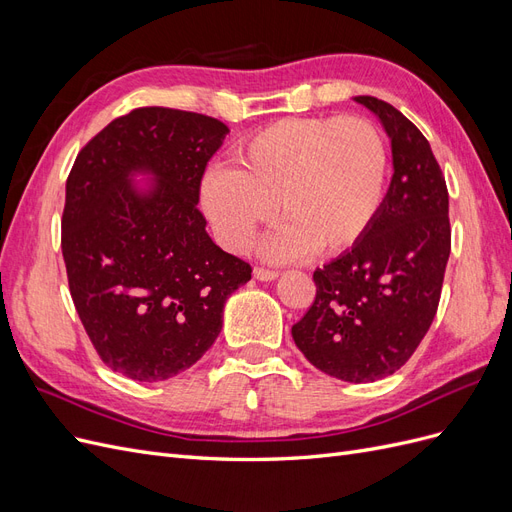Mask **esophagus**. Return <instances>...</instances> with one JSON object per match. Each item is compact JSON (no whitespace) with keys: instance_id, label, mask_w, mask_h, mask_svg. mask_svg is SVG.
Instances as JSON below:
<instances>
[{"instance_id":"esophagus-1","label":"esophagus","mask_w":512,"mask_h":512,"mask_svg":"<svg viewBox=\"0 0 512 512\" xmlns=\"http://www.w3.org/2000/svg\"><path fill=\"white\" fill-rule=\"evenodd\" d=\"M277 275H280V273L271 271V269H265V267H256L254 269V277H256V280H260V282H273Z\"/></svg>"}]
</instances>
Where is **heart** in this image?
Wrapping results in <instances>:
<instances>
[{
	"instance_id": "1",
	"label": "heart",
	"mask_w": 512,
	"mask_h": 512,
	"mask_svg": "<svg viewBox=\"0 0 512 512\" xmlns=\"http://www.w3.org/2000/svg\"><path fill=\"white\" fill-rule=\"evenodd\" d=\"M386 181V147L363 117H286L235 149V168L213 166L200 203L224 247L241 252L277 213L271 260L335 256L374 222Z\"/></svg>"
}]
</instances>
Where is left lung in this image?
<instances>
[{"mask_svg":"<svg viewBox=\"0 0 512 512\" xmlns=\"http://www.w3.org/2000/svg\"><path fill=\"white\" fill-rule=\"evenodd\" d=\"M391 138L393 179L374 222L314 271L316 299L292 327L305 359L346 382L406 365L438 312L448 254V190L427 138L389 102L356 96Z\"/></svg>","mask_w":512,"mask_h":512,"instance_id":"obj_1","label":"left lung"}]
</instances>
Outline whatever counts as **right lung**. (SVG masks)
Returning <instances> with one entry per match:
<instances>
[{
  "label": "right lung",
  "mask_w": 512,
  "mask_h": 512,
  "mask_svg": "<svg viewBox=\"0 0 512 512\" xmlns=\"http://www.w3.org/2000/svg\"><path fill=\"white\" fill-rule=\"evenodd\" d=\"M226 134L207 115L134 108L91 138L68 175L61 252L72 301L104 365L130 380L192 367L218 339L226 299L252 280L196 207ZM136 172L154 179L149 189L131 183Z\"/></svg>",
  "instance_id": "right-lung-1"
}]
</instances>
